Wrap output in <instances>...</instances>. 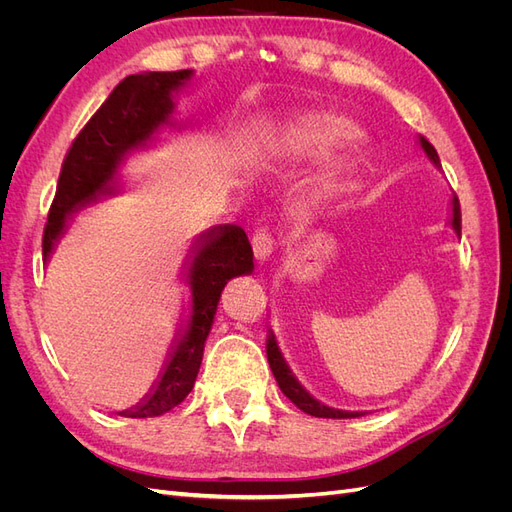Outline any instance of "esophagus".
I'll return each instance as SVG.
<instances>
[{
    "label": "esophagus",
    "instance_id": "esophagus-1",
    "mask_svg": "<svg viewBox=\"0 0 512 512\" xmlns=\"http://www.w3.org/2000/svg\"><path fill=\"white\" fill-rule=\"evenodd\" d=\"M252 247L258 260H267L275 247V237L269 228H258L252 237Z\"/></svg>",
    "mask_w": 512,
    "mask_h": 512
}]
</instances>
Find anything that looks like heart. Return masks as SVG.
I'll return each mask as SVG.
<instances>
[{
  "instance_id": "1",
  "label": "heart",
  "mask_w": 512,
  "mask_h": 512,
  "mask_svg": "<svg viewBox=\"0 0 512 512\" xmlns=\"http://www.w3.org/2000/svg\"><path fill=\"white\" fill-rule=\"evenodd\" d=\"M361 130L352 121L333 115L318 113L303 117L284 138V153H322L339 145L354 143Z\"/></svg>"
}]
</instances>
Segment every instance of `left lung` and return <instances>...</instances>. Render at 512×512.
<instances>
[{
  "label": "left lung",
  "mask_w": 512,
  "mask_h": 512,
  "mask_svg": "<svg viewBox=\"0 0 512 512\" xmlns=\"http://www.w3.org/2000/svg\"><path fill=\"white\" fill-rule=\"evenodd\" d=\"M421 147L425 149L429 160L436 164V166H440L438 151L433 149V145L427 141L425 136H421ZM453 228L457 232H461V209H459V198L457 196L453 198ZM267 359H269L273 376L277 380V386H280L282 393L292 401L294 406H297L299 410H303L305 414H312V416H318V418H352V416H361L359 412H344V410L327 408L324 404H320V401H316L312 395H309L303 389V386L297 382V378L290 374L288 365L282 359V352H280V348H277L275 335L271 331L267 333Z\"/></svg>",
  "instance_id": "8db88e82"
}]
</instances>
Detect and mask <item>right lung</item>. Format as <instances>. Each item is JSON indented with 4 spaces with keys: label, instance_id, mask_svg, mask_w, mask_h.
<instances>
[{
    "label": "right lung",
    "instance_id": "obj_1",
    "mask_svg": "<svg viewBox=\"0 0 512 512\" xmlns=\"http://www.w3.org/2000/svg\"><path fill=\"white\" fill-rule=\"evenodd\" d=\"M192 70L130 74L98 108L72 141L57 181L55 198L44 224L42 256L51 254L66 228V215L104 192L115 177L119 160L149 141L173 113L170 91L181 87ZM254 269V252L245 230L220 226L196 243L192 262V320L190 329L173 352L156 391L141 406L123 414L132 418L160 416L179 406L194 389L211 322L228 280Z\"/></svg>",
    "mask_w": 512,
    "mask_h": 512
}]
</instances>
